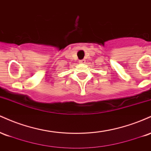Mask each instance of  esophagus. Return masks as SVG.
Wrapping results in <instances>:
<instances>
[{
  "instance_id": "1",
  "label": "esophagus",
  "mask_w": 151,
  "mask_h": 151,
  "mask_svg": "<svg viewBox=\"0 0 151 151\" xmlns=\"http://www.w3.org/2000/svg\"><path fill=\"white\" fill-rule=\"evenodd\" d=\"M84 62H85V60H79V63H84Z\"/></svg>"
}]
</instances>
